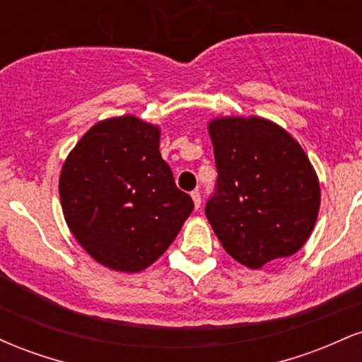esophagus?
Masks as SVG:
<instances>
[{
  "instance_id": "1",
  "label": "esophagus",
  "mask_w": 362,
  "mask_h": 362,
  "mask_svg": "<svg viewBox=\"0 0 362 362\" xmlns=\"http://www.w3.org/2000/svg\"><path fill=\"white\" fill-rule=\"evenodd\" d=\"M192 201H194V206H195V209H199V207H201V192H199V190H194L192 194Z\"/></svg>"
}]
</instances>
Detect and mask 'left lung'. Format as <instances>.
<instances>
[{
    "label": "left lung",
    "mask_w": 362,
    "mask_h": 362,
    "mask_svg": "<svg viewBox=\"0 0 362 362\" xmlns=\"http://www.w3.org/2000/svg\"><path fill=\"white\" fill-rule=\"evenodd\" d=\"M218 180L206 204L223 248L260 269L296 253L320 209L318 177L296 139L262 117L209 122Z\"/></svg>",
    "instance_id": "obj_1"
}]
</instances>
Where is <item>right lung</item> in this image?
<instances>
[{"mask_svg":"<svg viewBox=\"0 0 362 362\" xmlns=\"http://www.w3.org/2000/svg\"><path fill=\"white\" fill-rule=\"evenodd\" d=\"M158 148L156 126L134 115L112 117L95 124L62 165L66 223L78 243L114 271L151 265L194 209Z\"/></svg>","mask_w":362,"mask_h":362,"instance_id":"add662e5","label":"right lung"}]
</instances>
